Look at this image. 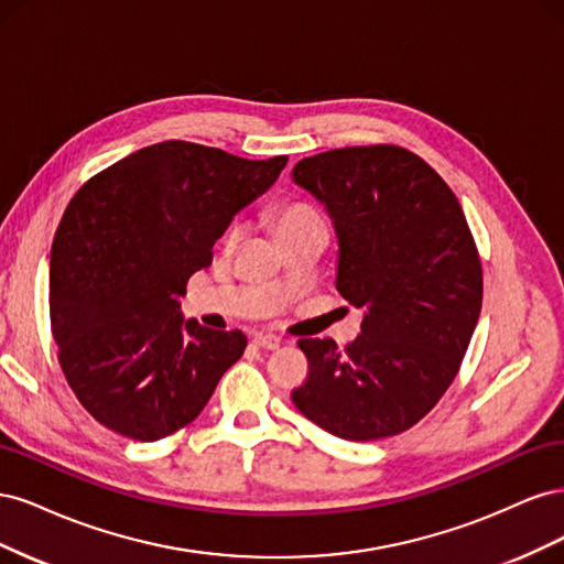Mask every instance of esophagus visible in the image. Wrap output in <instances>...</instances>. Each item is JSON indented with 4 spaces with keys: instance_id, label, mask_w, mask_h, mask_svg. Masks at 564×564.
<instances>
[{
    "instance_id": "obj_1",
    "label": "esophagus",
    "mask_w": 564,
    "mask_h": 564,
    "mask_svg": "<svg viewBox=\"0 0 564 564\" xmlns=\"http://www.w3.org/2000/svg\"><path fill=\"white\" fill-rule=\"evenodd\" d=\"M253 346L265 348V350H275V348H280V338L272 334H259V336H253Z\"/></svg>"
}]
</instances>
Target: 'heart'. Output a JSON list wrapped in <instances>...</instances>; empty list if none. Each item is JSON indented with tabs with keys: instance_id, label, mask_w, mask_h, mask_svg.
Instances as JSON below:
<instances>
[{
	"instance_id": "1",
	"label": "heart",
	"mask_w": 564,
	"mask_h": 564,
	"mask_svg": "<svg viewBox=\"0 0 564 564\" xmlns=\"http://www.w3.org/2000/svg\"><path fill=\"white\" fill-rule=\"evenodd\" d=\"M313 226H324L319 214L308 207V204L303 202H289V204H282V207L272 214V230H275V235L280 237V240H284V237L294 235L299 230H305V228H313ZM240 235V228L232 226L228 230V240H235V237Z\"/></svg>"
}]
</instances>
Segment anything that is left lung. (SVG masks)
Instances as JSON below:
<instances>
[{
  "instance_id": "8db88e82",
  "label": "left lung",
  "mask_w": 564,
  "mask_h": 564,
  "mask_svg": "<svg viewBox=\"0 0 564 564\" xmlns=\"http://www.w3.org/2000/svg\"><path fill=\"white\" fill-rule=\"evenodd\" d=\"M292 176L334 224L338 294L365 311L346 350L299 340L311 371L292 400L336 437L404 433L452 386L480 317L482 265L464 209L433 166L398 145L319 152Z\"/></svg>"
}]
</instances>
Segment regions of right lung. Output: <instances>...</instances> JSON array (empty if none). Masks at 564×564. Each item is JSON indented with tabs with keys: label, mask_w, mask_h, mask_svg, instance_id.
Segmentation results:
<instances>
[{
	"label": "right lung",
	"mask_w": 564,
	"mask_h": 564,
	"mask_svg": "<svg viewBox=\"0 0 564 564\" xmlns=\"http://www.w3.org/2000/svg\"><path fill=\"white\" fill-rule=\"evenodd\" d=\"M286 160L164 141L96 174L67 204L48 261L51 332L67 383L106 429L141 442L176 433L240 360L247 336L185 319L178 296Z\"/></svg>",
	"instance_id": "obj_1"
}]
</instances>
